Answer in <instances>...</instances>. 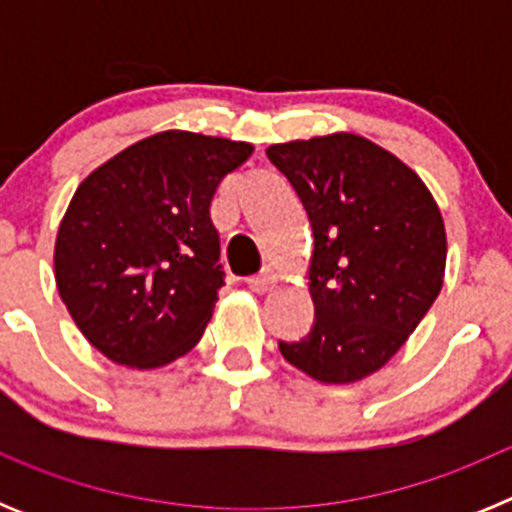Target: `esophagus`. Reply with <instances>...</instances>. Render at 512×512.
Listing matches in <instances>:
<instances>
[{"label":"esophagus","mask_w":512,"mask_h":512,"mask_svg":"<svg viewBox=\"0 0 512 512\" xmlns=\"http://www.w3.org/2000/svg\"><path fill=\"white\" fill-rule=\"evenodd\" d=\"M246 282L253 292H259L261 295V292H269V289L277 284V274H274L271 269H266V271H261V274H256V277H248Z\"/></svg>","instance_id":"obj_1"}]
</instances>
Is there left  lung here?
<instances>
[{
    "label": "left lung",
    "instance_id": "left-lung-1",
    "mask_svg": "<svg viewBox=\"0 0 512 512\" xmlns=\"http://www.w3.org/2000/svg\"><path fill=\"white\" fill-rule=\"evenodd\" d=\"M266 156L295 187L315 238V325L279 351L323 384L359 382L400 351L441 292V210L410 166L361 135L289 140Z\"/></svg>",
    "mask_w": 512,
    "mask_h": 512
}]
</instances>
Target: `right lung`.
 <instances>
[{
    "mask_svg": "<svg viewBox=\"0 0 512 512\" xmlns=\"http://www.w3.org/2000/svg\"><path fill=\"white\" fill-rule=\"evenodd\" d=\"M251 153L243 140L166 130L79 184L56 235V287L107 359L156 369L197 346L225 284L212 197Z\"/></svg>",
    "mask_w": 512,
    "mask_h": 512,
    "instance_id": "right-lung-1",
    "label": "right lung"
}]
</instances>
